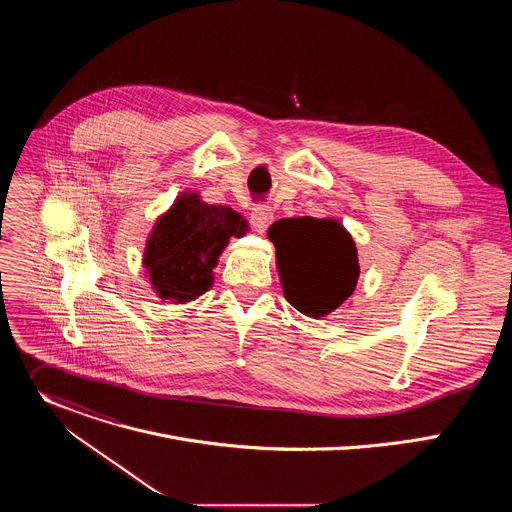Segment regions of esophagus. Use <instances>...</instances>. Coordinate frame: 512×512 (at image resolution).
<instances>
[{"instance_id":"obj_1","label":"esophagus","mask_w":512,"mask_h":512,"mask_svg":"<svg viewBox=\"0 0 512 512\" xmlns=\"http://www.w3.org/2000/svg\"><path fill=\"white\" fill-rule=\"evenodd\" d=\"M273 221V210L267 204H255L251 210V225L257 233H263L267 225Z\"/></svg>"}]
</instances>
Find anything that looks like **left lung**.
Wrapping results in <instances>:
<instances>
[{
  "instance_id": "obj_1",
  "label": "left lung",
  "mask_w": 512,
  "mask_h": 512,
  "mask_svg": "<svg viewBox=\"0 0 512 512\" xmlns=\"http://www.w3.org/2000/svg\"><path fill=\"white\" fill-rule=\"evenodd\" d=\"M285 300L310 318L340 308L356 287L360 267L350 233L334 218H281L267 231Z\"/></svg>"
}]
</instances>
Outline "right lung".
I'll return each mask as SVG.
<instances>
[{
    "instance_id": "obj_1",
    "label": "right lung",
    "mask_w": 512,
    "mask_h": 512,
    "mask_svg": "<svg viewBox=\"0 0 512 512\" xmlns=\"http://www.w3.org/2000/svg\"><path fill=\"white\" fill-rule=\"evenodd\" d=\"M247 221L223 204H206L198 192H182L158 218L143 251V267L160 300L186 304L212 287L218 257L231 237L247 233Z\"/></svg>"
}]
</instances>
